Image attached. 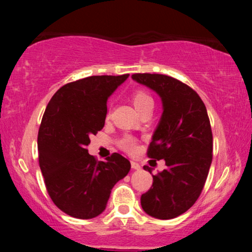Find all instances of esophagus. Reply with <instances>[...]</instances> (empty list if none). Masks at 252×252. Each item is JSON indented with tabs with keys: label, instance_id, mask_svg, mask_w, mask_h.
Returning <instances> with one entry per match:
<instances>
[{
	"label": "esophagus",
	"instance_id": "obj_1",
	"mask_svg": "<svg viewBox=\"0 0 252 252\" xmlns=\"http://www.w3.org/2000/svg\"><path fill=\"white\" fill-rule=\"evenodd\" d=\"M130 165H132V168H133V170H140V168H141L140 164H139V163H136V161H134V160L130 161Z\"/></svg>",
	"mask_w": 252,
	"mask_h": 252
}]
</instances>
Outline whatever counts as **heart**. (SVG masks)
Masks as SVG:
<instances>
[{
    "label": "heart",
    "instance_id": "b5f03b06",
    "mask_svg": "<svg viewBox=\"0 0 252 252\" xmlns=\"http://www.w3.org/2000/svg\"><path fill=\"white\" fill-rule=\"evenodd\" d=\"M132 101L134 106H135V109L139 112L142 109L146 108V106L154 104L153 97H151L147 92L142 91V89H137V91L133 92ZM122 147L127 151H134L136 148V142L132 136H126L124 137L122 141Z\"/></svg>",
    "mask_w": 252,
    "mask_h": 252
}]
</instances>
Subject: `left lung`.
Instances as JSON below:
<instances>
[{"instance_id": "obj_1", "label": "left lung", "mask_w": 252, "mask_h": 252, "mask_svg": "<svg viewBox=\"0 0 252 252\" xmlns=\"http://www.w3.org/2000/svg\"><path fill=\"white\" fill-rule=\"evenodd\" d=\"M132 79L156 93L163 104L148 156L164 159L166 168L153 175L141 205L154 218L173 219L194 205L208 178L213 148L208 111L197 93L177 79L150 73L133 74Z\"/></svg>"}]
</instances>
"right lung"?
I'll return each mask as SVG.
<instances>
[{
    "mask_svg": "<svg viewBox=\"0 0 252 252\" xmlns=\"http://www.w3.org/2000/svg\"><path fill=\"white\" fill-rule=\"evenodd\" d=\"M93 75L58 89L48 103L37 135L40 168L55 205L78 219L101 215L130 163L119 154L97 161L88 154L92 135L104 126L106 102L128 78Z\"/></svg>",
    "mask_w": 252,
    "mask_h": 252,
    "instance_id": "right-lung-1",
    "label": "right lung"
}]
</instances>
